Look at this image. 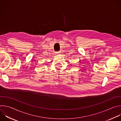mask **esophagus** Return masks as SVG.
<instances>
[{
	"label": "esophagus",
	"mask_w": 121,
	"mask_h": 121,
	"mask_svg": "<svg viewBox=\"0 0 121 121\" xmlns=\"http://www.w3.org/2000/svg\"><path fill=\"white\" fill-rule=\"evenodd\" d=\"M60 52H57L56 53V54H60Z\"/></svg>",
	"instance_id": "esophagus-1"
}]
</instances>
